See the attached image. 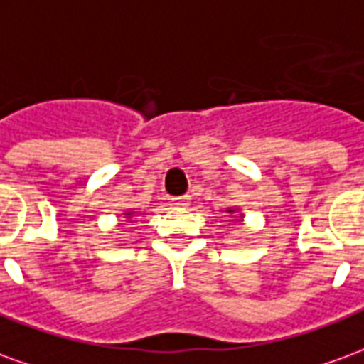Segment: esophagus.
<instances>
[{
	"label": "esophagus",
	"mask_w": 364,
	"mask_h": 364,
	"mask_svg": "<svg viewBox=\"0 0 364 364\" xmlns=\"http://www.w3.org/2000/svg\"><path fill=\"white\" fill-rule=\"evenodd\" d=\"M171 203H173L175 206H189L191 197L189 195H183V197H173L171 198Z\"/></svg>",
	"instance_id": "obj_1"
}]
</instances>
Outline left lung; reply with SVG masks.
I'll list each match as a JSON object with an SVG mask.
<instances>
[{"label": "left lung", "instance_id": "obj_1", "mask_svg": "<svg viewBox=\"0 0 364 364\" xmlns=\"http://www.w3.org/2000/svg\"><path fill=\"white\" fill-rule=\"evenodd\" d=\"M228 213H236V210H234V208H228Z\"/></svg>", "mask_w": 364, "mask_h": 364}]
</instances>
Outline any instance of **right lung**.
<instances>
[{"mask_svg":"<svg viewBox=\"0 0 364 364\" xmlns=\"http://www.w3.org/2000/svg\"><path fill=\"white\" fill-rule=\"evenodd\" d=\"M130 216H132V210H128L127 213V218H130Z\"/></svg>","mask_w":364,"mask_h":364,"instance_id":"right-lung-1","label":"right lung"}]
</instances>
